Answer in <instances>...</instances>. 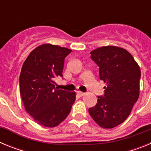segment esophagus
<instances>
[{"instance_id": "1", "label": "esophagus", "mask_w": 151, "mask_h": 151, "mask_svg": "<svg viewBox=\"0 0 151 151\" xmlns=\"http://www.w3.org/2000/svg\"><path fill=\"white\" fill-rule=\"evenodd\" d=\"M77 94H78V95L80 96V97H82V96L85 95V93H84V92H82V91H77Z\"/></svg>"}]
</instances>
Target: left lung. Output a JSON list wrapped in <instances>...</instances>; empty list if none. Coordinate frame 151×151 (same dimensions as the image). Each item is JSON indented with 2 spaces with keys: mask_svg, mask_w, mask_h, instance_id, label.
Here are the masks:
<instances>
[{
  "mask_svg": "<svg viewBox=\"0 0 151 151\" xmlns=\"http://www.w3.org/2000/svg\"><path fill=\"white\" fill-rule=\"evenodd\" d=\"M90 54L106 86L104 97H97V104L89 109V114L99 126L112 129L128 118L138 101L141 69L132 54L119 47H101Z\"/></svg>",
  "mask_w": 151,
  "mask_h": 151,
  "instance_id": "8db88e82",
  "label": "left lung"
}]
</instances>
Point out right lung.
Instances as JSON below:
<instances>
[{"label": "right lung", "instance_id": "1", "mask_svg": "<svg viewBox=\"0 0 151 151\" xmlns=\"http://www.w3.org/2000/svg\"><path fill=\"white\" fill-rule=\"evenodd\" d=\"M70 49L51 44L39 45L31 52L21 69L19 92L26 112L37 123L54 128L67 117L76 92L55 88L54 78L63 77L65 57Z\"/></svg>", "mask_w": 151, "mask_h": 151}]
</instances>
